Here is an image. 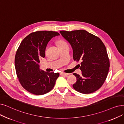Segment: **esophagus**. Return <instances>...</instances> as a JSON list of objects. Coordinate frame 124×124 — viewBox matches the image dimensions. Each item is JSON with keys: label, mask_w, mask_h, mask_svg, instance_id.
<instances>
[{"label": "esophagus", "mask_w": 124, "mask_h": 124, "mask_svg": "<svg viewBox=\"0 0 124 124\" xmlns=\"http://www.w3.org/2000/svg\"><path fill=\"white\" fill-rule=\"evenodd\" d=\"M60 74L62 75H64V76H67V75H69V73H64V72H61Z\"/></svg>", "instance_id": "esophagus-1"}]
</instances>
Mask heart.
Segmentation results:
<instances>
[{"label":"heart","instance_id":"heart-1","mask_svg":"<svg viewBox=\"0 0 124 124\" xmlns=\"http://www.w3.org/2000/svg\"><path fill=\"white\" fill-rule=\"evenodd\" d=\"M58 44H59V46H65V45H67L65 41H62V40L59 41H58Z\"/></svg>","mask_w":124,"mask_h":124}]
</instances>
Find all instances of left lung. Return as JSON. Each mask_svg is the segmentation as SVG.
Wrapping results in <instances>:
<instances>
[{"instance_id":"obj_1","label":"left lung","mask_w":124,"mask_h":124,"mask_svg":"<svg viewBox=\"0 0 124 124\" xmlns=\"http://www.w3.org/2000/svg\"><path fill=\"white\" fill-rule=\"evenodd\" d=\"M60 33L70 44L74 60L82 61L79 65L81 76L73 73L77 79L73 88L83 94L95 92L103 85L109 70V60L103 42L84 30L60 31Z\"/></svg>"}]
</instances>
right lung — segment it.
I'll return each instance as SVG.
<instances>
[{
    "instance_id": "obj_1",
    "label": "right lung",
    "mask_w": 124,
    "mask_h": 124,
    "mask_svg": "<svg viewBox=\"0 0 124 124\" xmlns=\"http://www.w3.org/2000/svg\"><path fill=\"white\" fill-rule=\"evenodd\" d=\"M55 31H40L31 33L21 42L16 53V73L22 87L37 95L46 94L54 88L59 73L47 72L40 69L39 59L45 57L47 43L56 36Z\"/></svg>"
}]
</instances>
